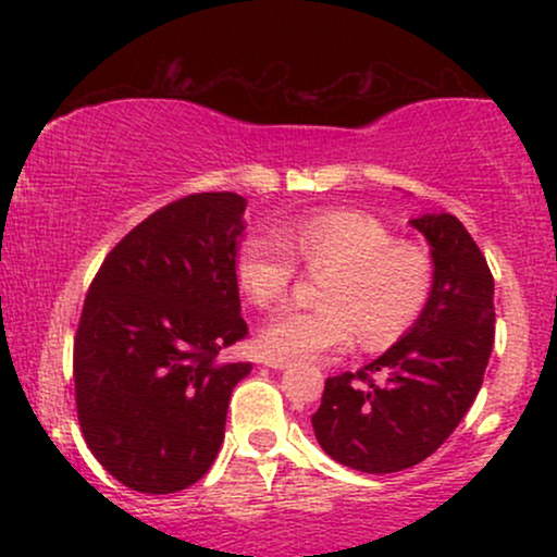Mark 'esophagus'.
<instances>
[{
    "label": "esophagus",
    "mask_w": 557,
    "mask_h": 557,
    "mask_svg": "<svg viewBox=\"0 0 557 557\" xmlns=\"http://www.w3.org/2000/svg\"><path fill=\"white\" fill-rule=\"evenodd\" d=\"M264 367H270V369H287V367H290V361H287V359H274V356H270V359H264Z\"/></svg>",
    "instance_id": "1"
}]
</instances>
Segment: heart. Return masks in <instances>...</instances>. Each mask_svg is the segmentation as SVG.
<instances>
[{"label":"heart","instance_id":"1","mask_svg":"<svg viewBox=\"0 0 557 557\" xmlns=\"http://www.w3.org/2000/svg\"><path fill=\"white\" fill-rule=\"evenodd\" d=\"M296 257L309 270L330 272L324 309H283L267 319L259 345L277 359H327L354 343L387 348L413 327L432 293L426 253L372 214L324 209L296 216L277 235L253 233L235 253V280L251 304L272 306L296 277Z\"/></svg>","mask_w":557,"mask_h":557}]
</instances>
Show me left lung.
Returning <instances> with one entry per match:
<instances>
[{"instance_id":"left-lung-1","label":"left lung","mask_w":557,"mask_h":557,"mask_svg":"<svg viewBox=\"0 0 557 557\" xmlns=\"http://www.w3.org/2000/svg\"><path fill=\"white\" fill-rule=\"evenodd\" d=\"M411 227L430 243L424 311L361 372L330 376L311 417L322 450L367 474L411 469L450 437L482 387L495 343V280L469 230L445 212L421 214Z\"/></svg>"}]
</instances>
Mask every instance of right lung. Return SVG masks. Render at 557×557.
<instances>
[{
  "label": "right lung",
  "instance_id": "obj_1",
  "mask_svg": "<svg viewBox=\"0 0 557 557\" xmlns=\"http://www.w3.org/2000/svg\"><path fill=\"white\" fill-rule=\"evenodd\" d=\"M248 201L194 194L146 216L88 287L75 335L78 421L125 487L168 495L209 471L227 403L251 363L220 361L248 335L235 253Z\"/></svg>",
  "mask_w": 557,
  "mask_h": 557
}]
</instances>
